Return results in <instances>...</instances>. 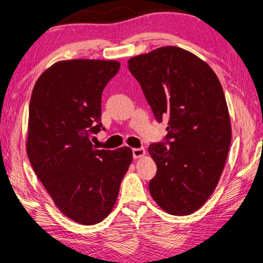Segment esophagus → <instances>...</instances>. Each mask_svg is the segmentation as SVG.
I'll return each mask as SVG.
<instances>
[{
  "mask_svg": "<svg viewBox=\"0 0 263 263\" xmlns=\"http://www.w3.org/2000/svg\"><path fill=\"white\" fill-rule=\"evenodd\" d=\"M144 154H146L144 148H133V157H134V159L142 158L144 157Z\"/></svg>",
  "mask_w": 263,
  "mask_h": 263,
  "instance_id": "34e87169",
  "label": "esophagus"
}]
</instances>
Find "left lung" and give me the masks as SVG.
Returning <instances> with one entry per match:
<instances>
[{
	"instance_id": "left-lung-1",
	"label": "left lung",
	"mask_w": 263,
	"mask_h": 263,
	"mask_svg": "<svg viewBox=\"0 0 263 263\" xmlns=\"http://www.w3.org/2000/svg\"><path fill=\"white\" fill-rule=\"evenodd\" d=\"M155 119H168L163 142L151 143L158 171L149 192L160 208L184 216L198 210L216 189L231 142L222 85L212 68L176 46L129 59Z\"/></svg>"
}]
</instances>
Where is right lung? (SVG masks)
<instances>
[{"mask_svg": "<svg viewBox=\"0 0 263 263\" xmlns=\"http://www.w3.org/2000/svg\"><path fill=\"white\" fill-rule=\"evenodd\" d=\"M119 70L115 60L58 62L40 76L29 102L30 165L59 210L84 226L111 212L133 160L129 147L96 149L91 142L103 128L102 92Z\"/></svg>", "mask_w": 263, "mask_h": 263, "instance_id": "right-lung-1", "label": "right lung"}]
</instances>
